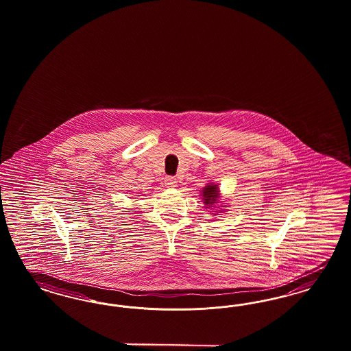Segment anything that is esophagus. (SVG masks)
<instances>
[{"label":"esophagus","instance_id":"esophagus-1","mask_svg":"<svg viewBox=\"0 0 351 351\" xmlns=\"http://www.w3.org/2000/svg\"><path fill=\"white\" fill-rule=\"evenodd\" d=\"M165 186L167 187H169V189H174V187H177V180L174 178V177H167L165 178Z\"/></svg>","mask_w":351,"mask_h":351}]
</instances>
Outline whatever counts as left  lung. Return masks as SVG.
<instances>
[{"instance_id":"8db88e82","label":"left lung","mask_w":351,"mask_h":351,"mask_svg":"<svg viewBox=\"0 0 351 351\" xmlns=\"http://www.w3.org/2000/svg\"><path fill=\"white\" fill-rule=\"evenodd\" d=\"M200 196H202V202L204 203V208H219V211H209L213 216H217L220 213H223L225 209L222 207H228L225 206V202L221 199L220 187L217 183L215 182H209L207 183L203 190L200 191ZM221 204L220 206L219 204Z\"/></svg>"}]
</instances>
